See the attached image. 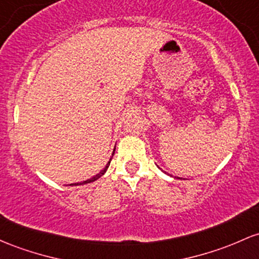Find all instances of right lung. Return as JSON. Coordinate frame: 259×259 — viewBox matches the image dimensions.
I'll return each mask as SVG.
<instances>
[{
  "mask_svg": "<svg viewBox=\"0 0 259 259\" xmlns=\"http://www.w3.org/2000/svg\"><path fill=\"white\" fill-rule=\"evenodd\" d=\"M113 155H114V152H113ZM113 155H112V157H113ZM110 160H112V158H110ZM110 160H109V162H108L107 163V166L104 167L103 169H102L101 172L98 173V175H96L95 177H92V178H90V180H87V181H83V182H81V183H72L71 184V186H79V184H86V183H91V182H95L96 180H98L99 177H102V176L104 175V173H106V171L108 169V167H109V163H110Z\"/></svg>",
  "mask_w": 259,
  "mask_h": 259,
  "instance_id": "obj_1",
  "label": "right lung"
}]
</instances>
